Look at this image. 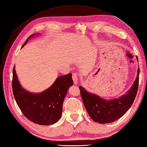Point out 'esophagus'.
I'll use <instances>...</instances> for the list:
<instances>
[{"mask_svg": "<svg viewBox=\"0 0 147 147\" xmlns=\"http://www.w3.org/2000/svg\"><path fill=\"white\" fill-rule=\"evenodd\" d=\"M72 79L74 84L75 85H77L78 84V74L77 73H74L72 74Z\"/></svg>", "mask_w": 147, "mask_h": 147, "instance_id": "34e87169", "label": "esophagus"}]
</instances>
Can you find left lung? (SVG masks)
<instances>
[{
  "label": "left lung",
  "instance_id": "left-lung-1",
  "mask_svg": "<svg viewBox=\"0 0 147 147\" xmlns=\"http://www.w3.org/2000/svg\"><path fill=\"white\" fill-rule=\"evenodd\" d=\"M137 73V77L130 90L119 98L107 100L88 93L82 86L79 87L85 109L93 120L99 123H111L119 119L127 112L133 104L137 94L139 68Z\"/></svg>",
  "mask_w": 147,
  "mask_h": 147
}]
</instances>
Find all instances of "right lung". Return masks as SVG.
<instances>
[{"instance_id": "add662e5", "label": "right lung", "mask_w": 147, "mask_h": 147, "mask_svg": "<svg viewBox=\"0 0 147 147\" xmlns=\"http://www.w3.org/2000/svg\"><path fill=\"white\" fill-rule=\"evenodd\" d=\"M32 36L27 39L23 46ZM71 85L73 80L71 74L69 73L59 77L51 87L44 92L40 94L29 93L20 86L13 67L12 86L14 98L25 117L37 124L52 125L59 120L64 98Z\"/></svg>"}]
</instances>
